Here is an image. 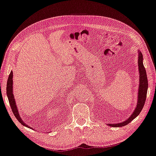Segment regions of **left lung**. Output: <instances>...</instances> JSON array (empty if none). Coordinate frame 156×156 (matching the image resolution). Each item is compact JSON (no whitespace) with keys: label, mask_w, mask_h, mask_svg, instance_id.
I'll return each mask as SVG.
<instances>
[{"label":"left lung","mask_w":156,"mask_h":156,"mask_svg":"<svg viewBox=\"0 0 156 156\" xmlns=\"http://www.w3.org/2000/svg\"><path fill=\"white\" fill-rule=\"evenodd\" d=\"M138 66H139V89H138V97L136 108H134L133 113L128 118L123 122L116 123V124H108V126L111 127H122L128 124L131 121L139 115L140 111H142L143 106L145 105V102L147 98V93L148 89V81L147 77L146 70L143 65V57L141 51L138 49Z\"/></svg>","instance_id":"8db88e82"}]
</instances>
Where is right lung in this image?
I'll return each mask as SVG.
<instances>
[{
    "label": "right lung",
    "mask_w": 156,
    "mask_h": 156,
    "mask_svg": "<svg viewBox=\"0 0 156 156\" xmlns=\"http://www.w3.org/2000/svg\"><path fill=\"white\" fill-rule=\"evenodd\" d=\"M13 71L11 70L9 76L8 80H7V95L8 97L9 102V104L11 106V109H12L13 113L14 114L15 117H16L17 119L20 122V124H22L23 126H26V127L30 128L31 127L26 124L25 123H23V121L21 119V117L20 116L19 111H18V108L17 107L16 100H15L14 96H13Z\"/></svg>",
    "instance_id": "add662e5"
}]
</instances>
